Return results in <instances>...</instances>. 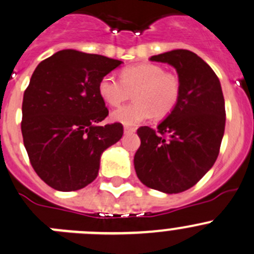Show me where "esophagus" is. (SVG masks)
Returning <instances> with one entry per match:
<instances>
[{
    "instance_id": "1",
    "label": "esophagus",
    "mask_w": 254,
    "mask_h": 254,
    "mask_svg": "<svg viewBox=\"0 0 254 254\" xmlns=\"http://www.w3.org/2000/svg\"><path fill=\"white\" fill-rule=\"evenodd\" d=\"M136 132L134 127H129V126H125V133H133Z\"/></svg>"
}]
</instances>
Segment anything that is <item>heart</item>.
I'll list each match as a JSON object with an SVG mask.
<instances>
[{"label":"heart","mask_w":254,"mask_h":254,"mask_svg":"<svg viewBox=\"0 0 254 254\" xmlns=\"http://www.w3.org/2000/svg\"><path fill=\"white\" fill-rule=\"evenodd\" d=\"M121 79L105 76L98 83L101 98L107 105L120 106L133 93L134 102L113 111L112 121L136 126L152 115L165 118L172 113L181 97V81L177 74L166 72L156 64H139L125 67Z\"/></svg>","instance_id":"obj_1"}]
</instances>
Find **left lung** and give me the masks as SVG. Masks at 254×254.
<instances>
[{"label": "left lung", "instance_id": "8db88e82", "mask_svg": "<svg viewBox=\"0 0 254 254\" xmlns=\"http://www.w3.org/2000/svg\"><path fill=\"white\" fill-rule=\"evenodd\" d=\"M149 60L175 67L181 97L157 129H137L141 146L134 170L147 187L180 193L193 187L218 157L226 126L223 93L213 69L190 51L173 50Z\"/></svg>", "mask_w": 254, "mask_h": 254}]
</instances>
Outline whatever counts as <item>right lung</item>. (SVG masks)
<instances>
[{"instance_id":"1","label":"right lung","mask_w":254,"mask_h":254,"mask_svg":"<svg viewBox=\"0 0 254 254\" xmlns=\"http://www.w3.org/2000/svg\"><path fill=\"white\" fill-rule=\"evenodd\" d=\"M121 64L62 50L36 67L23 95L21 131L33 170L50 187L69 192L93 182L101 154L122 137L121 123L98 125L108 116L98 83Z\"/></svg>"}]
</instances>
